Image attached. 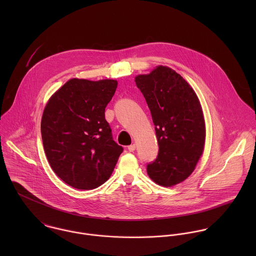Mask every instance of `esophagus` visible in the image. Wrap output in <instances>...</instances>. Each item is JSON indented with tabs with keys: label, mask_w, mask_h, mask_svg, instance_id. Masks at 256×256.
I'll use <instances>...</instances> for the list:
<instances>
[{
	"label": "esophagus",
	"mask_w": 256,
	"mask_h": 256,
	"mask_svg": "<svg viewBox=\"0 0 256 256\" xmlns=\"http://www.w3.org/2000/svg\"><path fill=\"white\" fill-rule=\"evenodd\" d=\"M135 150H136V145H135V144L128 146V150H129V152H134Z\"/></svg>",
	"instance_id": "esophagus-1"
}]
</instances>
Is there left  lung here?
Wrapping results in <instances>:
<instances>
[{
  "mask_svg": "<svg viewBox=\"0 0 256 256\" xmlns=\"http://www.w3.org/2000/svg\"><path fill=\"white\" fill-rule=\"evenodd\" d=\"M135 82L146 98L158 143L148 174L158 185L174 186L193 172L204 152L206 126L200 100L182 76L166 66L138 74Z\"/></svg>",
  "mask_w": 256,
  "mask_h": 256,
  "instance_id": "obj_1",
  "label": "left lung"
}]
</instances>
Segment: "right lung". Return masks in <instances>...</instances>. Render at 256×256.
<instances>
[{
  "instance_id": "right-lung-1",
  "label": "right lung",
  "mask_w": 256,
  "mask_h": 256,
  "mask_svg": "<svg viewBox=\"0 0 256 256\" xmlns=\"http://www.w3.org/2000/svg\"><path fill=\"white\" fill-rule=\"evenodd\" d=\"M116 80H69L49 98L41 119V135L54 172L68 185L94 189L111 176L123 148L106 120V108Z\"/></svg>"
}]
</instances>
